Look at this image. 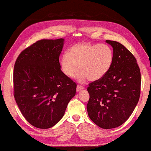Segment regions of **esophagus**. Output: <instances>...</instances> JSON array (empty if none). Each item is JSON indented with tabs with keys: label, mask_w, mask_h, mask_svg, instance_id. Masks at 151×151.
<instances>
[{
	"label": "esophagus",
	"mask_w": 151,
	"mask_h": 151,
	"mask_svg": "<svg viewBox=\"0 0 151 151\" xmlns=\"http://www.w3.org/2000/svg\"><path fill=\"white\" fill-rule=\"evenodd\" d=\"M83 89H84V87H83V86H81V85H77V86L76 91H77V92H79V91H80L81 90H83Z\"/></svg>",
	"instance_id": "34e87169"
}]
</instances>
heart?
Wrapping results in <instances>:
<instances>
[{
	"label": "heart",
	"instance_id": "b5f03b06",
	"mask_svg": "<svg viewBox=\"0 0 151 151\" xmlns=\"http://www.w3.org/2000/svg\"><path fill=\"white\" fill-rule=\"evenodd\" d=\"M113 51L107 44L79 42L72 46L61 58L60 67L63 74L72 77L79 68L76 78L83 83L88 79L95 81L107 74L113 62Z\"/></svg>",
	"mask_w": 151,
	"mask_h": 151
}]
</instances>
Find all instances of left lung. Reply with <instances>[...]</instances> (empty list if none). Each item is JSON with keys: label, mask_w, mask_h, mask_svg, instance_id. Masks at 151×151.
I'll list each match as a JSON object with an SVG mask.
<instances>
[{"label": "left lung", "mask_w": 151, "mask_h": 151, "mask_svg": "<svg viewBox=\"0 0 151 151\" xmlns=\"http://www.w3.org/2000/svg\"><path fill=\"white\" fill-rule=\"evenodd\" d=\"M105 42L113 47L112 64L103 78L89 84L87 111L97 126L111 129L123 124L135 109L140 95L141 75L135 56L123 44Z\"/></svg>", "instance_id": "1"}]
</instances>
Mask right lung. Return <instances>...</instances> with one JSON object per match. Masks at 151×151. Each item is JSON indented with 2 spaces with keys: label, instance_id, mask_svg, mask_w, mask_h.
I'll list each match as a JSON object with an SVG mask.
<instances>
[{
  "label": "right lung",
  "instance_id": "right-lung-1",
  "mask_svg": "<svg viewBox=\"0 0 151 151\" xmlns=\"http://www.w3.org/2000/svg\"><path fill=\"white\" fill-rule=\"evenodd\" d=\"M63 44V39L38 40L23 50L15 62L16 102L24 117L36 128L55 126L76 95L77 84L60 68Z\"/></svg>",
  "mask_w": 151,
  "mask_h": 151
}]
</instances>
